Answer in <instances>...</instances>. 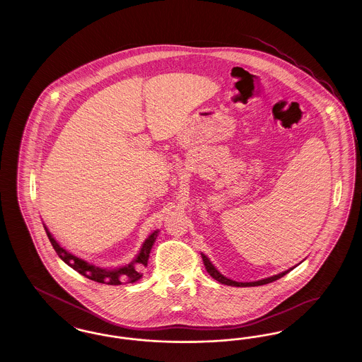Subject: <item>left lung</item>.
Returning <instances> with one entry per match:
<instances>
[{
    "mask_svg": "<svg viewBox=\"0 0 362 362\" xmlns=\"http://www.w3.org/2000/svg\"><path fill=\"white\" fill-rule=\"evenodd\" d=\"M202 260H204V264H205V267H206L207 273L213 276L216 281H218L220 284H224V285H229V286H241V288H245V286H260V285L270 284V282H273V281L279 279L281 276H286L291 270H293V269H289V270H286V272H284V273H279V274H276V276H269V278H264V279H260V281H255V282H236V281H232V279H229V278L223 276V274L211 264V262L207 259L206 255H204V254H202Z\"/></svg>",
    "mask_w": 362,
    "mask_h": 362,
    "instance_id": "1",
    "label": "left lung"
}]
</instances>
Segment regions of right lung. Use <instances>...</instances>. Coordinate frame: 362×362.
Here are the masks:
<instances>
[{"label": "right lung", "mask_w": 362, "mask_h": 362, "mask_svg": "<svg viewBox=\"0 0 362 362\" xmlns=\"http://www.w3.org/2000/svg\"><path fill=\"white\" fill-rule=\"evenodd\" d=\"M45 230L47 233L49 240L52 243V248L55 250L58 257L62 259L68 266H70L73 270H76L77 273H80L81 276H86L92 281H95V282L107 284V285H121L123 282L132 284V282L138 281L142 276V273H141L142 269L148 264V259H149L152 245H153L156 238H157V232H153L142 244V248H141L137 258L134 259L130 264L119 267L117 270H105V269H100V267H96V266L90 264L89 262H86L84 259L74 257L73 254L68 252L65 248H62L55 241L46 226H45Z\"/></svg>", "instance_id": "1"}]
</instances>
